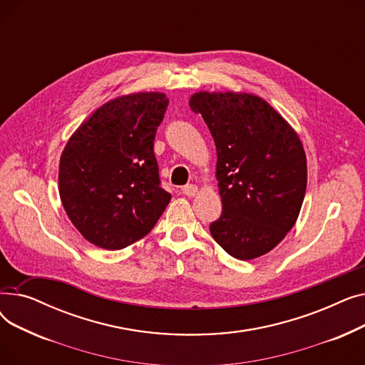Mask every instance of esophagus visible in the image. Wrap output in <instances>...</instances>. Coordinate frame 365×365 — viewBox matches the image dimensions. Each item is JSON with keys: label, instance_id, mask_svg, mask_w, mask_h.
<instances>
[{"label": "esophagus", "instance_id": "34e87169", "mask_svg": "<svg viewBox=\"0 0 365 365\" xmlns=\"http://www.w3.org/2000/svg\"><path fill=\"white\" fill-rule=\"evenodd\" d=\"M182 192L187 197H195L198 194V186L197 185H185L182 187Z\"/></svg>", "mask_w": 365, "mask_h": 365}]
</instances>
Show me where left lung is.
<instances>
[{
	"label": "left lung",
	"instance_id": "left-lung-1",
	"mask_svg": "<svg viewBox=\"0 0 365 365\" xmlns=\"http://www.w3.org/2000/svg\"><path fill=\"white\" fill-rule=\"evenodd\" d=\"M189 106L201 113L217 153L223 212L210 232L238 260L269 253L294 226L306 192L299 134L256 94L198 91Z\"/></svg>",
	"mask_w": 365,
	"mask_h": 365
}]
</instances>
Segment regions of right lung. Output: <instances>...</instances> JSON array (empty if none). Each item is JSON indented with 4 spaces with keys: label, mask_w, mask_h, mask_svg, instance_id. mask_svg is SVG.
I'll return each instance as SVG.
<instances>
[{
    "label": "right lung",
    "mask_w": 365,
    "mask_h": 365,
    "mask_svg": "<svg viewBox=\"0 0 365 365\" xmlns=\"http://www.w3.org/2000/svg\"><path fill=\"white\" fill-rule=\"evenodd\" d=\"M168 105L160 91L120 96L69 138L59 163V195L78 232L121 250L155 226L171 195L160 186L153 140Z\"/></svg>",
    "instance_id": "right-lung-1"
}]
</instances>
